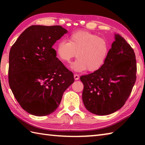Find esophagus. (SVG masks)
Listing matches in <instances>:
<instances>
[{
  "label": "esophagus",
  "instance_id": "esophagus-1",
  "mask_svg": "<svg viewBox=\"0 0 145 145\" xmlns=\"http://www.w3.org/2000/svg\"><path fill=\"white\" fill-rule=\"evenodd\" d=\"M73 77H74V78H75V80H78V78H79V77H78V74H76V73H75L74 75H73ZM75 85H76V82H75L74 83H73V89H75Z\"/></svg>",
  "mask_w": 145,
  "mask_h": 145
}]
</instances>
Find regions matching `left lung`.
<instances>
[{
    "label": "left lung",
    "instance_id": "8db88e82",
    "mask_svg": "<svg viewBox=\"0 0 145 145\" xmlns=\"http://www.w3.org/2000/svg\"><path fill=\"white\" fill-rule=\"evenodd\" d=\"M68 31L60 25H32L20 34L9 56V83L20 106L34 116L54 112L73 73L56 57L52 46Z\"/></svg>",
    "mask_w": 145,
    "mask_h": 145
}]
</instances>
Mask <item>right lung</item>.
Returning a JSON list of instances; mask_svg holds the SVG:
<instances>
[{"mask_svg":"<svg viewBox=\"0 0 145 145\" xmlns=\"http://www.w3.org/2000/svg\"><path fill=\"white\" fill-rule=\"evenodd\" d=\"M104 64L92 73L82 75V101L89 112L107 115L121 108L128 99L136 79V60L133 49L120 34Z\"/></svg>","mask_w":145,"mask_h":145,"instance_id":"add662e5","label":"right lung"}]
</instances>
